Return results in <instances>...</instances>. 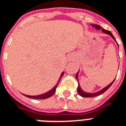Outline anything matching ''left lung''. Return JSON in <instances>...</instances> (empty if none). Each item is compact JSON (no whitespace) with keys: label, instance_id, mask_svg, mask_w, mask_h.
Listing matches in <instances>:
<instances>
[{"label":"left lung","instance_id":"8db88e82","mask_svg":"<svg viewBox=\"0 0 126 126\" xmlns=\"http://www.w3.org/2000/svg\"><path fill=\"white\" fill-rule=\"evenodd\" d=\"M94 27H95V29H101V31H102V32H103L104 33H106V34H108L110 35L111 37H112L113 39V40L115 41L116 43H117V41H116V40H115V37H113V35L112 34V33L110 32V31H108V30H106L104 29H103V28H101V27L99 26V25H92ZM78 74H79V72L77 73V74H76V75H75V78L77 79V80L78 81ZM114 81H115V79L113 80L111 83L110 84H109L108 85V86H106V87H104L103 89H102L101 90H100L99 92H95V93H92V94H89V93H86V92H85L84 91H83L81 89V87H80L79 86V85H78V87H77V92H78V93H79V94L82 97H96L97 96V95H101V94H102L103 93H104V92H106V91H107L110 87H111V85L113 84V83L114 82ZM78 83H79V81H78Z\"/></svg>","mask_w":126,"mask_h":126}]
</instances>
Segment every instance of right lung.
Returning <instances> with one entry per match:
<instances>
[{
    "label": "right lung",
    "instance_id": "obj_1",
    "mask_svg": "<svg viewBox=\"0 0 126 126\" xmlns=\"http://www.w3.org/2000/svg\"><path fill=\"white\" fill-rule=\"evenodd\" d=\"M63 74H64V73L63 72L62 73V74L61 75L60 78H59V79L58 82H57V83L55 86L53 88L51 89V90H50L49 92H47V93H45V94L39 95H32V96H31V95H25V94H23V95H25V96L28 97H29V98L35 99H47V98H48V97H50L52 96V95L55 94V92L56 91V88H57V86H58V84H59V81H60L61 78L62 77Z\"/></svg>",
    "mask_w": 126,
    "mask_h": 126
}]
</instances>
